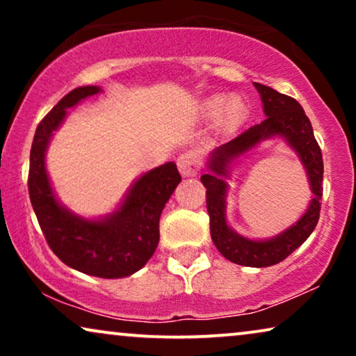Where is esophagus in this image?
Listing matches in <instances>:
<instances>
[{"mask_svg": "<svg viewBox=\"0 0 356 356\" xmlns=\"http://www.w3.org/2000/svg\"><path fill=\"white\" fill-rule=\"evenodd\" d=\"M177 165H178L179 173H181V177H184V178L196 177L197 175V168H199L197 157L193 152L179 155V157L177 159Z\"/></svg>", "mask_w": 356, "mask_h": 356, "instance_id": "1", "label": "esophagus"}]
</instances>
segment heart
Masks as SVG:
<instances>
[{"mask_svg":"<svg viewBox=\"0 0 356 356\" xmlns=\"http://www.w3.org/2000/svg\"><path fill=\"white\" fill-rule=\"evenodd\" d=\"M202 110L206 115H216L217 111L218 113V121H220L222 126L225 128H233L240 123L243 118V113H245V106H243L241 100L238 97H228L225 100L220 95L211 97L204 102Z\"/></svg>","mask_w":356,"mask_h":356,"instance_id":"heart-1","label":"heart"}]
</instances>
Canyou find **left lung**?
Listing matches in <instances>:
<instances>
[{"instance_id":"1","label":"left lung","mask_w":356,"mask_h":356,"mask_svg":"<svg viewBox=\"0 0 356 356\" xmlns=\"http://www.w3.org/2000/svg\"><path fill=\"white\" fill-rule=\"evenodd\" d=\"M259 92L262 110L267 118L262 123L251 126L245 133L228 143L218 145L209 155L206 175L201 181L206 186L207 212L211 217V236L213 245L223 257L235 264L246 267H269L279 264L290 256L296 248L308 240L318 225L321 199H323V154L314 139L313 126L305 110L295 99L280 94L272 87L254 82ZM280 137L299 155L304 163L314 196L305 213L293 226L279 236L266 241H251L240 236L226 222V179H229L231 165L243 154L267 138Z\"/></svg>"}]
</instances>
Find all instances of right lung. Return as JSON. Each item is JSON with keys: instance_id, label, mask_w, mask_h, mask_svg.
I'll use <instances>...</instances> for the list:
<instances>
[{"instance_id": "1", "label": "right lung", "mask_w": 356, "mask_h": 356, "mask_svg": "<svg viewBox=\"0 0 356 356\" xmlns=\"http://www.w3.org/2000/svg\"><path fill=\"white\" fill-rule=\"evenodd\" d=\"M84 86L63 97L37 126L31 149L29 196L51 251L82 274L121 279L143 269L159 245V222L165 204L181 181L175 162L140 175L113 212L99 218L77 216L58 201L47 172V149L66 120L67 108L100 94Z\"/></svg>"}]
</instances>
